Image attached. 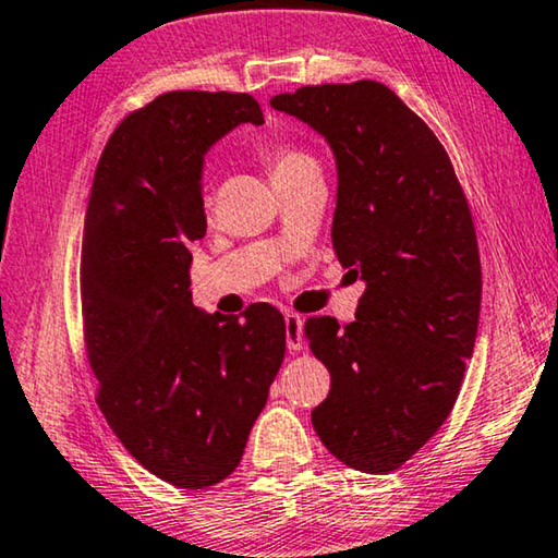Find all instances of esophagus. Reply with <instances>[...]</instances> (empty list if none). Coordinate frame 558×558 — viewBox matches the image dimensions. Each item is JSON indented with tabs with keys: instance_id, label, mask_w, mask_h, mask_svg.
I'll list each match as a JSON object with an SVG mask.
<instances>
[{
	"instance_id": "obj_1",
	"label": "esophagus",
	"mask_w": 558,
	"mask_h": 558,
	"mask_svg": "<svg viewBox=\"0 0 558 558\" xmlns=\"http://www.w3.org/2000/svg\"><path fill=\"white\" fill-rule=\"evenodd\" d=\"M286 335H288V349L290 352H300L302 349V317L298 313L286 310Z\"/></svg>"
}]
</instances>
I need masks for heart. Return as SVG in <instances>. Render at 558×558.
Segmentation results:
<instances>
[{
    "instance_id": "1",
    "label": "heart",
    "mask_w": 558,
    "mask_h": 558,
    "mask_svg": "<svg viewBox=\"0 0 558 558\" xmlns=\"http://www.w3.org/2000/svg\"><path fill=\"white\" fill-rule=\"evenodd\" d=\"M260 155H263V159H266V165L270 167L272 179L295 172V169H302V167H317L315 157H310L307 153H302V149L286 145V143L263 145Z\"/></svg>"
}]
</instances>
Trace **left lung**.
Wrapping results in <instances>:
<instances>
[{
	"instance_id": "1",
	"label": "left lung",
	"mask_w": 558,
	"mask_h": 558,
	"mask_svg": "<svg viewBox=\"0 0 558 558\" xmlns=\"http://www.w3.org/2000/svg\"><path fill=\"white\" fill-rule=\"evenodd\" d=\"M270 106L332 147V245L366 282L354 323H305L332 376L313 426L344 465L384 475L436 436L475 347L483 270L470 206L436 132L384 83L302 86Z\"/></svg>"
}]
</instances>
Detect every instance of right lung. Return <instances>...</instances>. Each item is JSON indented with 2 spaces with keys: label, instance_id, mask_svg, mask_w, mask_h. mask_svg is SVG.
Wrapping results in <instances>:
<instances>
[{
  "label": "right lung",
  "instance_id": "obj_1",
  "mask_svg": "<svg viewBox=\"0 0 558 558\" xmlns=\"http://www.w3.org/2000/svg\"><path fill=\"white\" fill-rule=\"evenodd\" d=\"M241 122L248 93L172 90L132 110L93 179L81 251L83 339L102 415L140 465L182 489L221 483L286 356V319L192 305L189 245L204 239V155Z\"/></svg>",
  "mask_w": 558,
  "mask_h": 558
}]
</instances>
